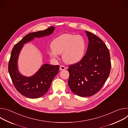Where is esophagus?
I'll return each mask as SVG.
<instances>
[{
  "label": "esophagus",
  "mask_w": 128,
  "mask_h": 128,
  "mask_svg": "<svg viewBox=\"0 0 128 128\" xmlns=\"http://www.w3.org/2000/svg\"><path fill=\"white\" fill-rule=\"evenodd\" d=\"M66 69V68L64 66H63V65H61L60 67V70H65Z\"/></svg>",
  "instance_id": "obj_1"
}]
</instances>
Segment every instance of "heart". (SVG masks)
<instances>
[{
  "label": "heart",
  "mask_w": 128,
  "mask_h": 128,
  "mask_svg": "<svg viewBox=\"0 0 128 128\" xmlns=\"http://www.w3.org/2000/svg\"><path fill=\"white\" fill-rule=\"evenodd\" d=\"M50 56L57 58L62 54L63 60L67 64H74L80 62L84 57L86 42L80 35L66 33L60 35L51 44Z\"/></svg>",
  "instance_id": "b5f03b06"
}]
</instances>
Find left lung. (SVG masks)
<instances>
[{"label":"left lung","instance_id":"obj_1","mask_svg":"<svg viewBox=\"0 0 128 128\" xmlns=\"http://www.w3.org/2000/svg\"><path fill=\"white\" fill-rule=\"evenodd\" d=\"M85 32L88 40L86 54L80 62L68 69L70 88L82 97L93 96L99 91L111 69L110 54L106 44L95 34Z\"/></svg>","mask_w":128,"mask_h":128}]
</instances>
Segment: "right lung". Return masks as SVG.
I'll return each mask as SVG.
<instances>
[{
    "instance_id": "right-lung-1",
    "label": "right lung",
    "mask_w": 128,
    "mask_h": 128,
    "mask_svg": "<svg viewBox=\"0 0 128 128\" xmlns=\"http://www.w3.org/2000/svg\"><path fill=\"white\" fill-rule=\"evenodd\" d=\"M54 28L52 26L44 31L27 34L14 45L12 50L8 67L9 74L16 90L26 97L38 98L44 96L48 91L53 79L58 74L60 66L45 64L32 76H24L20 74L18 67L20 52L24 44L33 40L35 38H40L50 35Z\"/></svg>"
}]
</instances>
